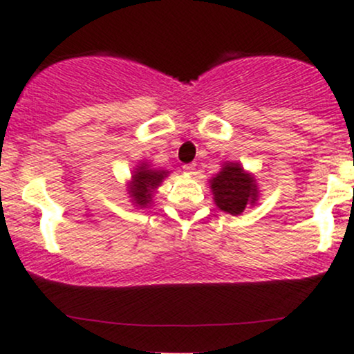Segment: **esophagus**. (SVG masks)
Returning a JSON list of instances; mask_svg holds the SVG:
<instances>
[{
    "label": "esophagus",
    "instance_id": "1",
    "mask_svg": "<svg viewBox=\"0 0 354 354\" xmlns=\"http://www.w3.org/2000/svg\"><path fill=\"white\" fill-rule=\"evenodd\" d=\"M195 169H196V165L195 162H192V165H185L183 166V171L187 174H195Z\"/></svg>",
    "mask_w": 354,
    "mask_h": 354
}]
</instances>
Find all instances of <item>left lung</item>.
<instances>
[{"label":"left lung","instance_id":"1","mask_svg":"<svg viewBox=\"0 0 354 354\" xmlns=\"http://www.w3.org/2000/svg\"><path fill=\"white\" fill-rule=\"evenodd\" d=\"M214 202L230 215H241L248 205L258 200V187L252 174L245 173L237 162H227L217 176L210 180Z\"/></svg>","mask_w":354,"mask_h":354}]
</instances>
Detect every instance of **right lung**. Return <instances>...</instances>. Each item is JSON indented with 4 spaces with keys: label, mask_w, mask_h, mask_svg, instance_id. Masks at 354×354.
<instances>
[{
    "label": "right lung",
    "mask_w": 354,
    "mask_h": 354,
    "mask_svg": "<svg viewBox=\"0 0 354 354\" xmlns=\"http://www.w3.org/2000/svg\"><path fill=\"white\" fill-rule=\"evenodd\" d=\"M169 171L151 169L147 165H140L132 173V181L129 183V195L136 207H147L152 202V193L162 183Z\"/></svg>",
    "instance_id": "obj_1"
}]
</instances>
